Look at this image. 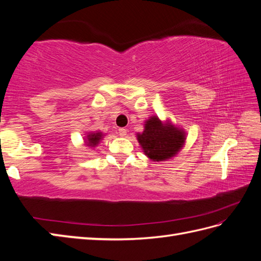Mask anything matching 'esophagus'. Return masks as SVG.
I'll return each mask as SVG.
<instances>
[{"mask_svg": "<svg viewBox=\"0 0 261 261\" xmlns=\"http://www.w3.org/2000/svg\"><path fill=\"white\" fill-rule=\"evenodd\" d=\"M119 135L121 137H125L126 136V129H124V127H120V129H119Z\"/></svg>", "mask_w": 261, "mask_h": 261, "instance_id": "esophagus-1", "label": "esophagus"}]
</instances>
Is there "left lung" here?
Returning a JSON list of instances; mask_svg holds the SVG:
<instances>
[{
  "label": "left lung",
  "instance_id": "obj_1",
  "mask_svg": "<svg viewBox=\"0 0 261 261\" xmlns=\"http://www.w3.org/2000/svg\"><path fill=\"white\" fill-rule=\"evenodd\" d=\"M146 156L152 162H164L170 159L182 148L186 140L184 130L164 122L153 115L145 122V130L137 135Z\"/></svg>",
  "mask_w": 261,
  "mask_h": 261
}]
</instances>
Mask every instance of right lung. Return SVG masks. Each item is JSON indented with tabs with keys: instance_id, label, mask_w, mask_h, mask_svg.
I'll return each instance as SVG.
<instances>
[{
	"instance_id": "1",
	"label": "right lung",
	"mask_w": 261,
	"mask_h": 261,
	"mask_svg": "<svg viewBox=\"0 0 261 261\" xmlns=\"http://www.w3.org/2000/svg\"><path fill=\"white\" fill-rule=\"evenodd\" d=\"M104 137V135L102 132H90V134H87L86 136V146L88 147H96L99 141L102 140V138Z\"/></svg>"
}]
</instances>
